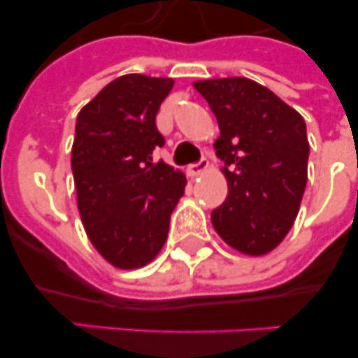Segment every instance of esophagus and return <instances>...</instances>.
Segmentation results:
<instances>
[{"label":"esophagus","mask_w":358,"mask_h":358,"mask_svg":"<svg viewBox=\"0 0 358 358\" xmlns=\"http://www.w3.org/2000/svg\"><path fill=\"white\" fill-rule=\"evenodd\" d=\"M208 170V159L206 157H202L201 161H199V163H195V164H189L188 166V173L192 177H197V176H201L202 172H206Z\"/></svg>","instance_id":"obj_1"}]
</instances>
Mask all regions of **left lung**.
<instances>
[{"label":"left lung","instance_id":"1","mask_svg":"<svg viewBox=\"0 0 358 358\" xmlns=\"http://www.w3.org/2000/svg\"><path fill=\"white\" fill-rule=\"evenodd\" d=\"M194 87L217 116L215 150L229 188L211 213L215 231L243 255H267L290 231L305 194V120L249 78L201 80Z\"/></svg>","mask_w":358,"mask_h":358}]
</instances>
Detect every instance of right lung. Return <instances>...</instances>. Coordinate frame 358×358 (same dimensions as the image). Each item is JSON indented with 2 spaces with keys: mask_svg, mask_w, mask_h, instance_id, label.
Wrapping results in <instances>:
<instances>
[{
  "mask_svg": "<svg viewBox=\"0 0 358 358\" xmlns=\"http://www.w3.org/2000/svg\"><path fill=\"white\" fill-rule=\"evenodd\" d=\"M172 78L123 75L77 116L71 170L82 224L96 251L118 268L156 258L186 177L152 152L163 147L156 127Z\"/></svg>",
  "mask_w": 358,
  "mask_h": 358,
  "instance_id": "obj_1",
  "label": "right lung"
}]
</instances>
